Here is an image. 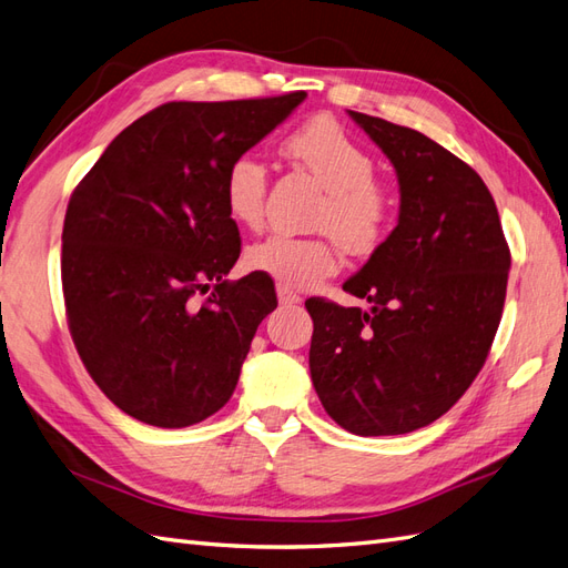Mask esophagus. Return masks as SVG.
<instances>
[{
  "label": "esophagus",
  "instance_id": "34e87169",
  "mask_svg": "<svg viewBox=\"0 0 568 568\" xmlns=\"http://www.w3.org/2000/svg\"><path fill=\"white\" fill-rule=\"evenodd\" d=\"M277 298L282 305H298L303 298L296 294V291H291L288 286H277Z\"/></svg>",
  "mask_w": 568,
  "mask_h": 568
}]
</instances>
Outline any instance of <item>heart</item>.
<instances>
[{
	"instance_id": "obj_1",
	"label": "heart",
	"mask_w": 568,
	"mask_h": 568,
	"mask_svg": "<svg viewBox=\"0 0 568 568\" xmlns=\"http://www.w3.org/2000/svg\"><path fill=\"white\" fill-rule=\"evenodd\" d=\"M288 158L308 170L322 189L313 226L325 234H272L246 251V263L274 282L308 288L339 267L342 246L354 253H373L389 234L394 201L385 183L375 179V160L334 119L320 116L288 135ZM267 170L253 155H239L226 166L224 205L241 226L257 229L265 217Z\"/></svg>"
}]
</instances>
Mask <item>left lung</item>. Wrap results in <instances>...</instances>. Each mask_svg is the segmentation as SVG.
<instances>
[{
    "instance_id": "8db88e82",
    "label": "left lung",
    "mask_w": 568,
    "mask_h": 568,
    "mask_svg": "<svg viewBox=\"0 0 568 568\" xmlns=\"http://www.w3.org/2000/svg\"><path fill=\"white\" fill-rule=\"evenodd\" d=\"M394 164L398 222L344 282L371 308L308 298L311 377L322 406L361 437L444 416L480 373L499 327L511 253L485 181L420 131L348 112Z\"/></svg>"
}]
</instances>
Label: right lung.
<instances>
[{
  "instance_id": "obj_1",
  "label": "right lung",
  "mask_w": 568,
  "mask_h": 568,
  "mask_svg": "<svg viewBox=\"0 0 568 568\" xmlns=\"http://www.w3.org/2000/svg\"><path fill=\"white\" fill-rule=\"evenodd\" d=\"M303 100L298 90L166 102L121 131L71 193L61 232L69 329L90 377L131 418L189 427L234 394L277 294L263 272L224 280L241 253L224 174Z\"/></svg>"
}]
</instances>
